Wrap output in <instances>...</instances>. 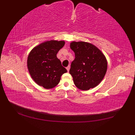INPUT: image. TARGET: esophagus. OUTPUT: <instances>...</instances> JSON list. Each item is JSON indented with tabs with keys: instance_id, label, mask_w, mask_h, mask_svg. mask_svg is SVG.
<instances>
[{
	"instance_id": "34e87169",
	"label": "esophagus",
	"mask_w": 135,
	"mask_h": 135,
	"mask_svg": "<svg viewBox=\"0 0 135 135\" xmlns=\"http://www.w3.org/2000/svg\"><path fill=\"white\" fill-rule=\"evenodd\" d=\"M67 68V71H68H68H70V65H68V67H67V68Z\"/></svg>"
}]
</instances>
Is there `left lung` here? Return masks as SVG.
Listing matches in <instances>:
<instances>
[{"label":"left lung","mask_w":135,"mask_h":135,"mask_svg":"<svg viewBox=\"0 0 135 135\" xmlns=\"http://www.w3.org/2000/svg\"><path fill=\"white\" fill-rule=\"evenodd\" d=\"M70 47L75 56L70 70L74 84L82 90L96 87L107 72V61L104 54L88 42L74 41Z\"/></svg>","instance_id":"left-lung-1"}]
</instances>
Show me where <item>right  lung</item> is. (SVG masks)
Segmentation results:
<instances>
[{
  "instance_id": "add662e5",
  "label": "right lung",
  "mask_w": 135,
  "mask_h": 135,
  "mask_svg": "<svg viewBox=\"0 0 135 135\" xmlns=\"http://www.w3.org/2000/svg\"><path fill=\"white\" fill-rule=\"evenodd\" d=\"M64 41L43 42L30 51L27 67L31 78L39 86L51 89L59 84L61 76L67 72L63 67L57 53L64 46Z\"/></svg>"
}]
</instances>
